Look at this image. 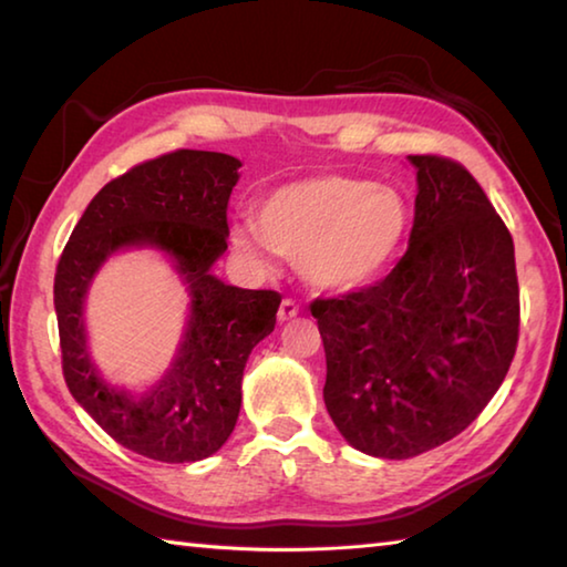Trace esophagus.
<instances>
[{"mask_svg":"<svg viewBox=\"0 0 567 567\" xmlns=\"http://www.w3.org/2000/svg\"><path fill=\"white\" fill-rule=\"evenodd\" d=\"M297 315H300V305H297L295 300H290V297H285V300L280 302V310H277V320L287 322V320L297 318Z\"/></svg>","mask_w":567,"mask_h":567,"instance_id":"1","label":"esophagus"}]
</instances>
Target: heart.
<instances>
[{
	"mask_svg": "<svg viewBox=\"0 0 567 567\" xmlns=\"http://www.w3.org/2000/svg\"><path fill=\"white\" fill-rule=\"evenodd\" d=\"M412 223L400 189L368 179L322 175L282 185L260 199L255 229H237L235 245L267 267L270 252L300 262L322 292H352L385 275Z\"/></svg>",
	"mask_w": 567,
	"mask_h": 567,
	"instance_id": "1",
	"label": "heart"
}]
</instances>
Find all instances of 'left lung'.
Here are the masks:
<instances>
[{
    "mask_svg": "<svg viewBox=\"0 0 567 567\" xmlns=\"http://www.w3.org/2000/svg\"><path fill=\"white\" fill-rule=\"evenodd\" d=\"M410 162L408 252L375 285L310 302L330 417L352 447L385 460L463 433L503 385L520 332L511 229L460 162Z\"/></svg>",
    "mask_w": 567,
    "mask_h": 567,
    "instance_id": "8db88e82",
    "label": "left lung"
}]
</instances>
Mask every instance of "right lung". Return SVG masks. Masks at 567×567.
<instances>
[{
  "mask_svg": "<svg viewBox=\"0 0 567 567\" xmlns=\"http://www.w3.org/2000/svg\"><path fill=\"white\" fill-rule=\"evenodd\" d=\"M239 167L235 157L203 150L134 165L94 195L56 262L54 310L66 388L104 433L159 463H195L225 445L239 415L249 352L275 330L282 302L280 292L243 290L209 272L227 249V203ZM122 246L167 251L193 297L178 360L142 396L114 391L99 378L81 320L93 272Z\"/></svg>",
  "mask_w": 567,
  "mask_h": 567,
  "instance_id": "1",
  "label": "right lung"
}]
</instances>
